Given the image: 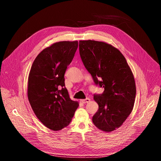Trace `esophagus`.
Here are the masks:
<instances>
[{
	"label": "esophagus",
	"mask_w": 161,
	"mask_h": 161,
	"mask_svg": "<svg viewBox=\"0 0 161 161\" xmlns=\"http://www.w3.org/2000/svg\"><path fill=\"white\" fill-rule=\"evenodd\" d=\"M81 102L83 103H88L90 102V98H86V99H84V100H81Z\"/></svg>",
	"instance_id": "obj_1"
}]
</instances>
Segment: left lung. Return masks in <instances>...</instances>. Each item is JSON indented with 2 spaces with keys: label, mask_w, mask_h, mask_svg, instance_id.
<instances>
[{
  "label": "left lung",
  "mask_w": 161,
  "mask_h": 161,
  "mask_svg": "<svg viewBox=\"0 0 161 161\" xmlns=\"http://www.w3.org/2000/svg\"><path fill=\"white\" fill-rule=\"evenodd\" d=\"M80 54L96 84L104 88L94 95L98 110L94 125L110 132L120 127L130 114L136 96L135 80L122 53L112 45L94 40L80 41Z\"/></svg>",
  "instance_id": "obj_1"
}]
</instances>
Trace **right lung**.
<instances>
[{
  "label": "right lung",
  "mask_w": 161,
  "mask_h": 161,
  "mask_svg": "<svg viewBox=\"0 0 161 161\" xmlns=\"http://www.w3.org/2000/svg\"><path fill=\"white\" fill-rule=\"evenodd\" d=\"M77 47V41L53 43L41 51L31 67L27 86L31 106L40 122L54 131L68 126L79 106L78 102L70 99L64 78Z\"/></svg>",
  "instance_id": "obj_1"
}]
</instances>
